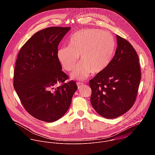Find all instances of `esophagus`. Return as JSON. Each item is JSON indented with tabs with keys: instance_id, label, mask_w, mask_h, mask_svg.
<instances>
[{
	"instance_id": "1",
	"label": "esophagus",
	"mask_w": 155,
	"mask_h": 155,
	"mask_svg": "<svg viewBox=\"0 0 155 155\" xmlns=\"http://www.w3.org/2000/svg\"><path fill=\"white\" fill-rule=\"evenodd\" d=\"M76 84H77V85H78V88H80L81 87H82V86L84 85V83H82V82H77Z\"/></svg>"
}]
</instances>
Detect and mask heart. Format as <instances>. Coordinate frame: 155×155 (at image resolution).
Returning <instances> with one entry per match:
<instances>
[{
	"label": "heart",
	"mask_w": 155,
	"mask_h": 155,
	"mask_svg": "<svg viewBox=\"0 0 155 155\" xmlns=\"http://www.w3.org/2000/svg\"><path fill=\"white\" fill-rule=\"evenodd\" d=\"M68 46L58 49L57 58L67 71L75 67L71 78L79 80L87 78L92 71L98 73L110 63L115 48L113 36L100 29H82L74 33L67 40Z\"/></svg>",
	"instance_id": "b5f03b06"
}]
</instances>
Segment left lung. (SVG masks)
<instances>
[{"instance_id":"left-lung-1","label":"left lung","mask_w":155,"mask_h":155,"mask_svg":"<svg viewBox=\"0 0 155 155\" xmlns=\"http://www.w3.org/2000/svg\"><path fill=\"white\" fill-rule=\"evenodd\" d=\"M116 38L117 48L109 66L89 82L92 106L107 119L118 117L133 107L141 79L137 53L126 39Z\"/></svg>"}]
</instances>
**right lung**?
Here are the masks:
<instances>
[{
  "mask_svg": "<svg viewBox=\"0 0 155 155\" xmlns=\"http://www.w3.org/2000/svg\"><path fill=\"white\" fill-rule=\"evenodd\" d=\"M71 27H51L32 36L21 48L16 61L14 87L26 111L46 122L60 119L70 107L78 87L64 83L57 52L58 46ZM58 83H62L55 88Z\"/></svg>",
  "mask_w": 155,
  "mask_h": 155,
  "instance_id": "right-lung-1",
  "label": "right lung"
}]
</instances>
